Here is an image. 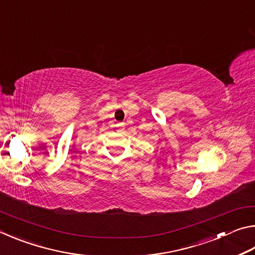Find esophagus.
<instances>
[{"label":"esophagus","instance_id":"1","mask_svg":"<svg viewBox=\"0 0 255 255\" xmlns=\"http://www.w3.org/2000/svg\"><path fill=\"white\" fill-rule=\"evenodd\" d=\"M118 126L122 127V126H124V124H118Z\"/></svg>","mask_w":255,"mask_h":255}]
</instances>
